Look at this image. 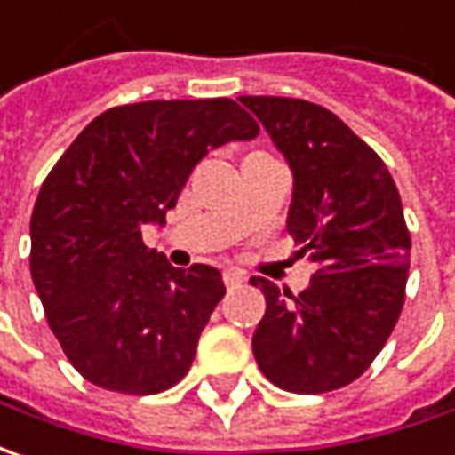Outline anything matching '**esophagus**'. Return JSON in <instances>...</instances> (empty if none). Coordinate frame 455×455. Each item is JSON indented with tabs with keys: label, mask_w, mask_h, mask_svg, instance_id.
I'll return each instance as SVG.
<instances>
[{
	"label": "esophagus",
	"mask_w": 455,
	"mask_h": 455,
	"mask_svg": "<svg viewBox=\"0 0 455 455\" xmlns=\"http://www.w3.org/2000/svg\"><path fill=\"white\" fill-rule=\"evenodd\" d=\"M243 282V275L239 269H227L224 272V284H227L228 290H236V287H242Z\"/></svg>",
	"instance_id": "1"
}]
</instances>
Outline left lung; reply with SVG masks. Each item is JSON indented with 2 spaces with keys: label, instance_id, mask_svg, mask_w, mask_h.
I'll return each mask as SVG.
<instances>
[{
  "label": "left lung",
  "instance_id": "8db88e82",
  "mask_svg": "<svg viewBox=\"0 0 455 455\" xmlns=\"http://www.w3.org/2000/svg\"><path fill=\"white\" fill-rule=\"evenodd\" d=\"M294 173L290 228L317 272L297 297L264 276L251 347L282 390L317 395L357 380L393 332L408 282L411 234L380 156L332 110L299 98L243 95ZM290 296L291 303L283 299Z\"/></svg>",
  "mask_w": 455,
  "mask_h": 455
}]
</instances>
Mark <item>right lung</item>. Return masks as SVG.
<instances>
[{"label":"right lung","instance_id":"obj_1","mask_svg":"<svg viewBox=\"0 0 455 455\" xmlns=\"http://www.w3.org/2000/svg\"><path fill=\"white\" fill-rule=\"evenodd\" d=\"M257 120L228 98L148 100L100 113L42 183L29 272L72 368L98 387L153 395L179 383L221 302V272L176 269L143 243L194 165Z\"/></svg>","mask_w":455,"mask_h":455}]
</instances>
